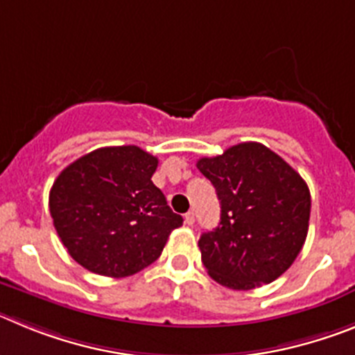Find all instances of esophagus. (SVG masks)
Listing matches in <instances>:
<instances>
[{"instance_id": "34e87169", "label": "esophagus", "mask_w": 355, "mask_h": 355, "mask_svg": "<svg viewBox=\"0 0 355 355\" xmlns=\"http://www.w3.org/2000/svg\"><path fill=\"white\" fill-rule=\"evenodd\" d=\"M193 222H196V213H193V211L184 213V224L193 225Z\"/></svg>"}]
</instances>
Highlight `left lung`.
I'll return each instance as SVG.
<instances>
[{
  "instance_id": "1",
  "label": "left lung",
  "mask_w": 355,
  "mask_h": 355,
  "mask_svg": "<svg viewBox=\"0 0 355 355\" xmlns=\"http://www.w3.org/2000/svg\"><path fill=\"white\" fill-rule=\"evenodd\" d=\"M197 168L220 200V224L199 238L209 277L231 290H252L283 275L309 227L311 196L299 172L258 142L200 158Z\"/></svg>"
}]
</instances>
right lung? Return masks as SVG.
<instances>
[{
	"mask_svg": "<svg viewBox=\"0 0 355 355\" xmlns=\"http://www.w3.org/2000/svg\"><path fill=\"white\" fill-rule=\"evenodd\" d=\"M158 158L137 146L101 147L72 162L49 192L56 233L83 268L128 277L156 261L183 224L150 181Z\"/></svg>",
	"mask_w": 355,
	"mask_h": 355,
	"instance_id": "add662e5",
	"label": "right lung"
}]
</instances>
